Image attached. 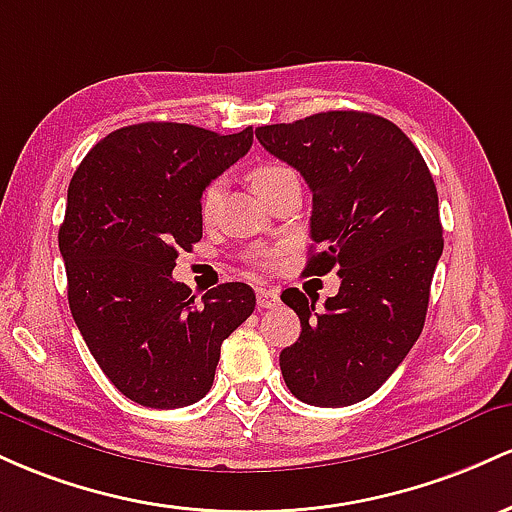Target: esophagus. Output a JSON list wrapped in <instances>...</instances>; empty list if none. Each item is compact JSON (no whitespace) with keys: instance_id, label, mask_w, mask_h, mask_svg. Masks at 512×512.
Listing matches in <instances>:
<instances>
[{"instance_id":"1","label":"esophagus","mask_w":512,"mask_h":512,"mask_svg":"<svg viewBox=\"0 0 512 512\" xmlns=\"http://www.w3.org/2000/svg\"><path fill=\"white\" fill-rule=\"evenodd\" d=\"M256 302H258V307L261 309H273V307H278V302H280V295H278V290H271V287H258L256 290Z\"/></svg>"}]
</instances>
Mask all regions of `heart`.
Wrapping results in <instances>:
<instances>
[{
  "label": "heart",
  "mask_w": 512,
  "mask_h": 512,
  "mask_svg": "<svg viewBox=\"0 0 512 512\" xmlns=\"http://www.w3.org/2000/svg\"><path fill=\"white\" fill-rule=\"evenodd\" d=\"M287 171L290 169H287V166H280V164L256 166V169L251 171V186L256 188V193L263 195L275 181L280 179V176H285ZM217 200H220V181H212L205 186L203 195H200V212H203V217L212 215V210L217 208Z\"/></svg>",
  "instance_id": "1"
}]
</instances>
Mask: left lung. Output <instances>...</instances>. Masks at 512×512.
Instances as JSON below:
<instances>
[{
  "mask_svg": "<svg viewBox=\"0 0 512 512\" xmlns=\"http://www.w3.org/2000/svg\"><path fill=\"white\" fill-rule=\"evenodd\" d=\"M266 152L297 169L312 191V241L304 273L338 268L324 302L287 287L300 338L280 353L285 384L312 406H350L375 394L423 331L442 254L438 191L416 145L392 120L326 111L263 125Z\"/></svg>",
  "mask_w": 512,
  "mask_h": 512,
  "instance_id": "left-lung-1",
  "label": "left lung"
}]
</instances>
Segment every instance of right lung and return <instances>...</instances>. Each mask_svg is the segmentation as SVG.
Here are the masks:
<instances>
[{"label":"right lung","instance_id":"add662e5","mask_svg":"<svg viewBox=\"0 0 512 512\" xmlns=\"http://www.w3.org/2000/svg\"><path fill=\"white\" fill-rule=\"evenodd\" d=\"M254 130L137 123L96 142L74 171L60 234L67 300L91 355L135 404L181 409L210 392L222 341L251 317L244 283L195 300L171 271L203 237L200 195Z\"/></svg>","mask_w":512,"mask_h":512}]
</instances>
